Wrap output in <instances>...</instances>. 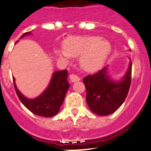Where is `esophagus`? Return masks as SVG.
Returning <instances> with one entry per match:
<instances>
[{"label":"esophagus","mask_w":151,"mask_h":151,"mask_svg":"<svg viewBox=\"0 0 151 151\" xmlns=\"http://www.w3.org/2000/svg\"><path fill=\"white\" fill-rule=\"evenodd\" d=\"M69 78H70L71 82H78V81H79V80L81 79V78H80L78 76H77V75H76V74H71L70 75V76H69Z\"/></svg>","instance_id":"34e87169"}]
</instances>
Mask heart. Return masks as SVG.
<instances>
[{
	"label": "heart",
	"mask_w": 151,
	"mask_h": 151,
	"mask_svg": "<svg viewBox=\"0 0 151 151\" xmlns=\"http://www.w3.org/2000/svg\"><path fill=\"white\" fill-rule=\"evenodd\" d=\"M63 50H55L57 55L65 60L80 56V65L87 72H94L99 69L111 52L110 42L97 35L69 37L63 41Z\"/></svg>",
	"instance_id": "obj_1"
}]
</instances>
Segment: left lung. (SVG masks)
<instances>
[{
  "label": "left lung",
  "mask_w": 151,
  "mask_h": 151,
  "mask_svg": "<svg viewBox=\"0 0 151 151\" xmlns=\"http://www.w3.org/2000/svg\"><path fill=\"white\" fill-rule=\"evenodd\" d=\"M132 66L130 62L125 76L119 82L110 79L106 66L83 78L86 101L93 113L99 116L110 115L123 104L130 88Z\"/></svg>",
  "instance_id": "1"
}]
</instances>
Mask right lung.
<instances>
[{"label":"right lung","mask_w":151,"mask_h":151,"mask_svg":"<svg viewBox=\"0 0 151 151\" xmlns=\"http://www.w3.org/2000/svg\"><path fill=\"white\" fill-rule=\"evenodd\" d=\"M30 32L24 33L20 37L30 35ZM68 73L66 69L57 71L53 74L51 81L46 90L35 99H28L21 94L15 84V78H13L15 91L22 104L28 110L39 116L52 117L60 111L66 96L69 84L67 81Z\"/></svg>","instance_id":"add662e5"}]
</instances>
